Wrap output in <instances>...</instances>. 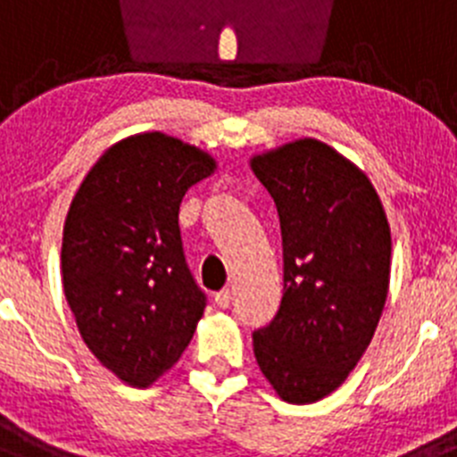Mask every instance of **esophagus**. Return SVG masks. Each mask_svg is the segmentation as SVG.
<instances>
[{
  "mask_svg": "<svg viewBox=\"0 0 457 457\" xmlns=\"http://www.w3.org/2000/svg\"><path fill=\"white\" fill-rule=\"evenodd\" d=\"M231 300H233V293L228 288L220 290V293L215 295V304L220 306V309H228V306H231Z\"/></svg>",
  "mask_w": 457,
  "mask_h": 457,
  "instance_id": "1",
  "label": "esophagus"
}]
</instances>
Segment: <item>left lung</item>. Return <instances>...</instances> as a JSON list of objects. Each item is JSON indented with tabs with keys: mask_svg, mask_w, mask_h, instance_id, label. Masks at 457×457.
Listing matches in <instances>:
<instances>
[{
	"mask_svg": "<svg viewBox=\"0 0 457 457\" xmlns=\"http://www.w3.org/2000/svg\"><path fill=\"white\" fill-rule=\"evenodd\" d=\"M249 167L284 240V297L253 334V354L281 401L309 405L337 391L373 341L389 295V221L369 176L320 139L253 153Z\"/></svg>",
	"mask_w": 457,
	"mask_h": 457,
	"instance_id": "left-lung-1",
	"label": "left lung"
}]
</instances>
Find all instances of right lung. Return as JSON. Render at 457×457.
I'll list each match as a JSON object with an SVG mask.
<instances>
[{
  "label": "right lung",
  "instance_id": "obj_1",
  "mask_svg": "<svg viewBox=\"0 0 457 457\" xmlns=\"http://www.w3.org/2000/svg\"><path fill=\"white\" fill-rule=\"evenodd\" d=\"M217 171L204 148L160 130L116 141L88 169L63 221L62 281L79 337L135 389L180 359L204 318L179 210Z\"/></svg>",
  "mask_w": 457,
  "mask_h": 457
}]
</instances>
